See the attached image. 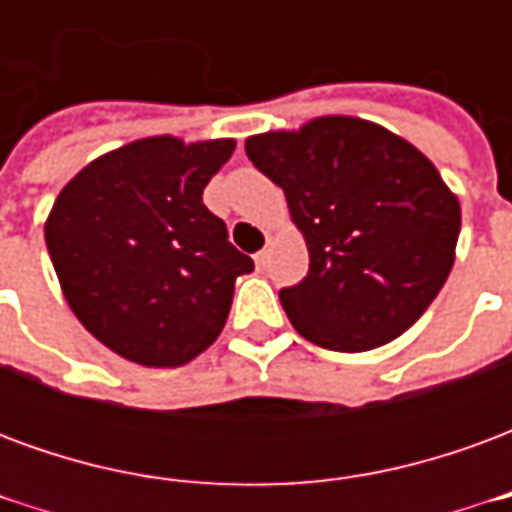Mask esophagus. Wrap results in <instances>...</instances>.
Segmentation results:
<instances>
[{
    "label": "esophagus",
    "mask_w": 512,
    "mask_h": 512,
    "mask_svg": "<svg viewBox=\"0 0 512 512\" xmlns=\"http://www.w3.org/2000/svg\"><path fill=\"white\" fill-rule=\"evenodd\" d=\"M268 257H271V249H268V246H266V249H260V252H257V255H255V263L260 268H263L268 263Z\"/></svg>",
    "instance_id": "1"
}]
</instances>
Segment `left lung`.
I'll list each match as a JSON object with an SVG mask.
<instances>
[{"label": "left lung", "mask_w": 512, "mask_h": 512, "mask_svg": "<svg viewBox=\"0 0 512 512\" xmlns=\"http://www.w3.org/2000/svg\"><path fill=\"white\" fill-rule=\"evenodd\" d=\"M246 156L288 197L310 271L279 290L310 343L359 354L417 323L450 277L461 208L406 139L356 117L246 139Z\"/></svg>", "instance_id": "8db88e82"}]
</instances>
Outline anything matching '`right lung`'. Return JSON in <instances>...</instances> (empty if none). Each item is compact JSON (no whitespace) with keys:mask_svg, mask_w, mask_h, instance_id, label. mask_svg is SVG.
I'll use <instances>...</instances> for the list:
<instances>
[{"mask_svg":"<svg viewBox=\"0 0 512 512\" xmlns=\"http://www.w3.org/2000/svg\"><path fill=\"white\" fill-rule=\"evenodd\" d=\"M233 139L150 136L95 158L60 191L46 246L84 329L147 367H178L219 337L252 257L202 191Z\"/></svg>","mask_w":512,"mask_h":512,"instance_id":"right-lung-1","label":"right lung"}]
</instances>
